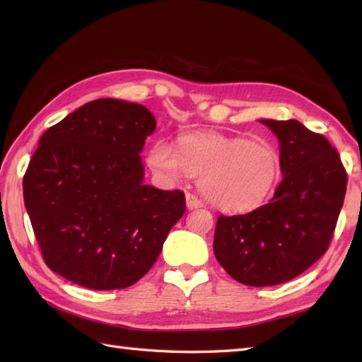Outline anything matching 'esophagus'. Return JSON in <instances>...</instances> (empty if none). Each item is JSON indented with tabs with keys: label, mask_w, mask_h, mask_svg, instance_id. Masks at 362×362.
<instances>
[{
	"label": "esophagus",
	"mask_w": 362,
	"mask_h": 362,
	"mask_svg": "<svg viewBox=\"0 0 362 362\" xmlns=\"http://www.w3.org/2000/svg\"><path fill=\"white\" fill-rule=\"evenodd\" d=\"M202 205H204V202L196 194H191V193L187 194V206H188V210L201 209Z\"/></svg>",
	"instance_id": "esophagus-1"
}]
</instances>
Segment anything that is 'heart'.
Returning a JSON list of instances; mask_svg holds the SVG:
<instances>
[{"label": "heart", "instance_id": "obj_1", "mask_svg": "<svg viewBox=\"0 0 362 362\" xmlns=\"http://www.w3.org/2000/svg\"><path fill=\"white\" fill-rule=\"evenodd\" d=\"M177 146L179 151L168 141H156L148 165L168 180L199 177L201 193L222 211L253 210L280 179V153L264 140L202 132L180 136Z\"/></svg>", "mask_w": 362, "mask_h": 362}]
</instances>
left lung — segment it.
Here are the masks:
<instances>
[{"instance_id": "1", "label": "left lung", "mask_w": 362, "mask_h": 362, "mask_svg": "<svg viewBox=\"0 0 362 362\" xmlns=\"http://www.w3.org/2000/svg\"><path fill=\"white\" fill-rule=\"evenodd\" d=\"M279 138L283 180L269 204L221 216L213 250L230 276L247 286L296 279L324 255L347 189L339 153L296 119H261Z\"/></svg>"}]
</instances>
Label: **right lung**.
<instances>
[{
  "instance_id": "obj_1",
  "label": "right lung",
  "mask_w": 362,
  "mask_h": 362,
  "mask_svg": "<svg viewBox=\"0 0 362 362\" xmlns=\"http://www.w3.org/2000/svg\"><path fill=\"white\" fill-rule=\"evenodd\" d=\"M144 105L96 99L42 135L23 197L43 261L79 286H132L185 213L180 189L143 183L140 152L156 130Z\"/></svg>"
}]
</instances>
